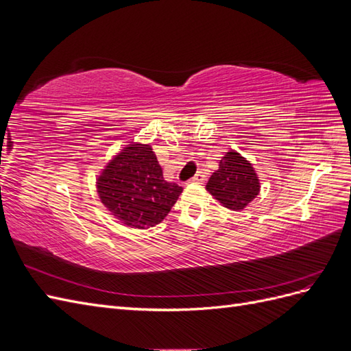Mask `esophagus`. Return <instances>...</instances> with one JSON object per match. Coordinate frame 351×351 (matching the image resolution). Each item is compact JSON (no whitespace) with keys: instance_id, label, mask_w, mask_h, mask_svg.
I'll return each mask as SVG.
<instances>
[{"instance_id":"obj_1","label":"esophagus","mask_w":351,"mask_h":351,"mask_svg":"<svg viewBox=\"0 0 351 351\" xmlns=\"http://www.w3.org/2000/svg\"><path fill=\"white\" fill-rule=\"evenodd\" d=\"M205 180H206V176L204 174V173H197L192 180H190V182H193V183H199V184H202V183H205Z\"/></svg>"}]
</instances>
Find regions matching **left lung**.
Masks as SVG:
<instances>
[{
  "mask_svg": "<svg viewBox=\"0 0 351 351\" xmlns=\"http://www.w3.org/2000/svg\"><path fill=\"white\" fill-rule=\"evenodd\" d=\"M206 190L224 208L241 210L259 195L261 183L250 161L231 149L219 159V167L209 177Z\"/></svg>",
  "mask_w": 351,
  "mask_h": 351,
  "instance_id": "8db88e82",
  "label": "left lung"
}]
</instances>
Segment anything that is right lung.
<instances>
[{"label":"right lung","mask_w":351,"mask_h":351,"mask_svg":"<svg viewBox=\"0 0 351 351\" xmlns=\"http://www.w3.org/2000/svg\"><path fill=\"white\" fill-rule=\"evenodd\" d=\"M97 192L102 205L124 226L145 230L162 222L183 187L164 180L151 145L132 142L104 167Z\"/></svg>","instance_id":"1"}]
</instances>
